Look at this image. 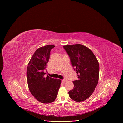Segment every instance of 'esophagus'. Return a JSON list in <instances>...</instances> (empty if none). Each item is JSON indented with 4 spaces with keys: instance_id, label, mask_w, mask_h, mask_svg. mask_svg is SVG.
<instances>
[{
    "instance_id": "obj_1",
    "label": "esophagus",
    "mask_w": 123,
    "mask_h": 123,
    "mask_svg": "<svg viewBox=\"0 0 123 123\" xmlns=\"http://www.w3.org/2000/svg\"><path fill=\"white\" fill-rule=\"evenodd\" d=\"M62 82L63 83H66V82H67V79H63V80H62Z\"/></svg>"
}]
</instances>
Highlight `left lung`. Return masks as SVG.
<instances>
[{"instance_id": "obj_1", "label": "left lung", "mask_w": 123, "mask_h": 123, "mask_svg": "<svg viewBox=\"0 0 123 123\" xmlns=\"http://www.w3.org/2000/svg\"><path fill=\"white\" fill-rule=\"evenodd\" d=\"M63 47L78 77L77 80L73 82L74 86L69 91V96L74 101H84L91 96L98 84L99 62L93 52L84 45H65Z\"/></svg>"}]
</instances>
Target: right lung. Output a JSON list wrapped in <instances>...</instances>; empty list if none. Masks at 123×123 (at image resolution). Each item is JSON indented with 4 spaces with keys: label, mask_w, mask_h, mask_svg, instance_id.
<instances>
[{
    "label": "right lung",
    "mask_w": 123,
    "mask_h": 123,
    "mask_svg": "<svg viewBox=\"0 0 123 123\" xmlns=\"http://www.w3.org/2000/svg\"><path fill=\"white\" fill-rule=\"evenodd\" d=\"M54 45H46L38 48L31 58L27 69L29 89L38 101L45 104L53 102L56 98L61 80L44 76L50 50Z\"/></svg>",
    "instance_id": "add662e5"
}]
</instances>
